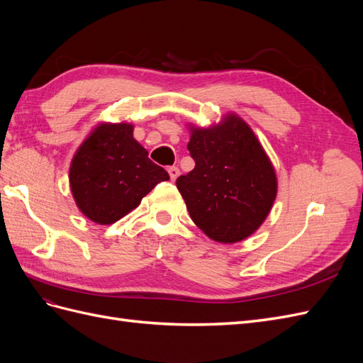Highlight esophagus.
I'll use <instances>...</instances> for the list:
<instances>
[{
    "instance_id": "34e87169",
    "label": "esophagus",
    "mask_w": 363,
    "mask_h": 363,
    "mask_svg": "<svg viewBox=\"0 0 363 363\" xmlns=\"http://www.w3.org/2000/svg\"><path fill=\"white\" fill-rule=\"evenodd\" d=\"M168 172H169V177H171V180L174 182L175 179L179 177L180 175V169L177 168V167H171V168H168Z\"/></svg>"
}]
</instances>
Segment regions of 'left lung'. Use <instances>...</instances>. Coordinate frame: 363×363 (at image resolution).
<instances>
[{"label": "left lung", "mask_w": 363, "mask_h": 363, "mask_svg": "<svg viewBox=\"0 0 363 363\" xmlns=\"http://www.w3.org/2000/svg\"><path fill=\"white\" fill-rule=\"evenodd\" d=\"M195 168L175 182L192 221L216 242L235 244L265 221L277 195V177L245 121L191 128Z\"/></svg>", "instance_id": "1"}]
</instances>
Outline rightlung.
Wrapping results in <instances>:
<instances>
[{"instance_id": "obj_1", "label": "right lung", "mask_w": 363, "mask_h": 363, "mask_svg": "<svg viewBox=\"0 0 363 363\" xmlns=\"http://www.w3.org/2000/svg\"><path fill=\"white\" fill-rule=\"evenodd\" d=\"M168 172L148 159L131 124H100L77 150L69 168L72 196L84 216L107 225L140 204Z\"/></svg>"}]
</instances>
